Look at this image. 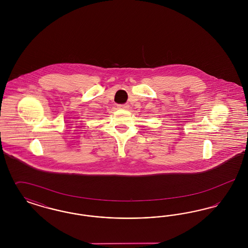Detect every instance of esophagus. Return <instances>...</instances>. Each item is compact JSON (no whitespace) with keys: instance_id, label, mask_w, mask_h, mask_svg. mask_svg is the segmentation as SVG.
<instances>
[{"instance_id":"34e87169","label":"esophagus","mask_w":248,"mask_h":248,"mask_svg":"<svg viewBox=\"0 0 248 248\" xmlns=\"http://www.w3.org/2000/svg\"><path fill=\"white\" fill-rule=\"evenodd\" d=\"M118 108H123V109H127L129 108V105L128 104H121V105H118Z\"/></svg>"}]
</instances>
